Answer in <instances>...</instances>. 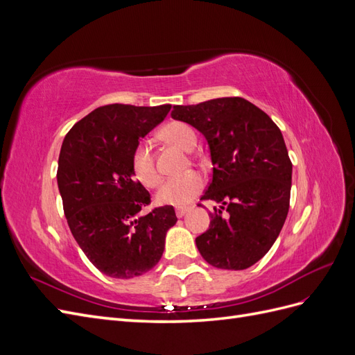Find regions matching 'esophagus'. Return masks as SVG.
I'll return each instance as SVG.
<instances>
[{
	"mask_svg": "<svg viewBox=\"0 0 355 355\" xmlns=\"http://www.w3.org/2000/svg\"><path fill=\"white\" fill-rule=\"evenodd\" d=\"M188 211H189V207H178L176 209V216L178 218H184Z\"/></svg>",
	"mask_w": 355,
	"mask_h": 355,
	"instance_id": "1",
	"label": "esophagus"
}]
</instances>
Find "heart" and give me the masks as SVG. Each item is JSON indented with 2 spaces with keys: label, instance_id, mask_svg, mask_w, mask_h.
<instances>
[{
  "label": "heart",
  "instance_id": "obj_1",
  "mask_svg": "<svg viewBox=\"0 0 355 355\" xmlns=\"http://www.w3.org/2000/svg\"><path fill=\"white\" fill-rule=\"evenodd\" d=\"M161 135H163L167 142L179 146L180 149H184V151H191L197 142L194 128L182 121H171L166 124ZM132 170L135 178L141 182L144 187L154 188L158 185L159 175L154 164L151 145L146 141L139 142L135 148L132 155ZM202 187V178L198 173H196V171H189V173H185L182 176L167 179L157 191L155 200L161 206L182 207L194 200L201 192Z\"/></svg>",
  "mask_w": 355,
  "mask_h": 355
}]
</instances>
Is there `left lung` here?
Masks as SVG:
<instances>
[{
    "label": "left lung",
    "mask_w": 355,
    "mask_h": 355,
    "mask_svg": "<svg viewBox=\"0 0 355 355\" xmlns=\"http://www.w3.org/2000/svg\"><path fill=\"white\" fill-rule=\"evenodd\" d=\"M175 120L196 127L210 149L213 179L201 200L220 206L196 239L204 261L245 270L271 249L287 218L292 161L280 128L243 98L176 105Z\"/></svg>",
    "instance_id": "8db88e82"
}]
</instances>
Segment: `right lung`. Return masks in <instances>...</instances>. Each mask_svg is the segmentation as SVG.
I'll list each match as a JSON object with an SVG mask.
<instances>
[{
    "instance_id": "obj_1",
    "label": "right lung",
    "mask_w": 355,
    "mask_h": 355,
    "mask_svg": "<svg viewBox=\"0 0 355 355\" xmlns=\"http://www.w3.org/2000/svg\"><path fill=\"white\" fill-rule=\"evenodd\" d=\"M171 105H105L63 139L58 187L75 241L101 272L142 275L159 262L166 234L178 218L171 206L139 216L151 196L135 180L132 155L139 141L164 120Z\"/></svg>"
}]
</instances>
